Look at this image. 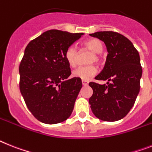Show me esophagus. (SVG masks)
I'll use <instances>...</instances> for the list:
<instances>
[{
  "label": "esophagus",
  "mask_w": 152,
  "mask_h": 152,
  "mask_svg": "<svg viewBox=\"0 0 152 152\" xmlns=\"http://www.w3.org/2000/svg\"><path fill=\"white\" fill-rule=\"evenodd\" d=\"M82 83H83V86H87L88 84H89V82H88V81H86V80H82Z\"/></svg>",
  "instance_id": "obj_1"
}]
</instances>
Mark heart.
<instances>
[{
  "instance_id": "1",
  "label": "heart",
  "mask_w": 152,
  "mask_h": 152,
  "mask_svg": "<svg viewBox=\"0 0 152 152\" xmlns=\"http://www.w3.org/2000/svg\"><path fill=\"white\" fill-rule=\"evenodd\" d=\"M82 46L83 49L92 52V55H90L89 61H88L90 63L95 62L100 63L102 62V56L100 53L103 52L104 45L101 41L97 39H94V38L86 39L82 43ZM77 57H78V51L76 47H74L73 45H70L69 47H68L65 52V58L69 66L75 67L76 66ZM97 72V67L95 65L92 64L89 66H80L72 72V76L76 78L87 81L96 76Z\"/></svg>"
}]
</instances>
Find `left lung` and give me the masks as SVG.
I'll use <instances>...</instances> for the list:
<instances>
[{"label": "left lung", "mask_w": 152, "mask_h": 152, "mask_svg": "<svg viewBox=\"0 0 152 152\" xmlns=\"http://www.w3.org/2000/svg\"><path fill=\"white\" fill-rule=\"evenodd\" d=\"M105 43L108 54L97 80L107 85L89 83L94 94L89 100L92 111L104 121H117L127 115L140 91L142 68L140 56L131 41L120 33L107 31L90 34Z\"/></svg>", "instance_id": "1"}]
</instances>
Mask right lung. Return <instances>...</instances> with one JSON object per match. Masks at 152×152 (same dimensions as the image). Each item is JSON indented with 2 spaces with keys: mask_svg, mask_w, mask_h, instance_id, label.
Masks as SVG:
<instances>
[{
  "mask_svg": "<svg viewBox=\"0 0 152 152\" xmlns=\"http://www.w3.org/2000/svg\"><path fill=\"white\" fill-rule=\"evenodd\" d=\"M83 35L49 30L25 48L19 66V88L33 116L48 124L66 121L82 88L81 79L71 75L65 58L68 47Z\"/></svg>",
  "mask_w": 152,
  "mask_h": 152,
  "instance_id": "right-lung-1",
  "label": "right lung"
}]
</instances>
